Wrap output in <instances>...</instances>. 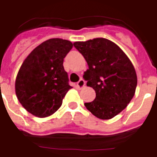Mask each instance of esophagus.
Listing matches in <instances>:
<instances>
[{"instance_id": "1", "label": "esophagus", "mask_w": 157, "mask_h": 157, "mask_svg": "<svg viewBox=\"0 0 157 157\" xmlns=\"http://www.w3.org/2000/svg\"><path fill=\"white\" fill-rule=\"evenodd\" d=\"M84 86H85V81L82 79V78H81V79L77 82V87H78L79 89H81V88H82Z\"/></svg>"}]
</instances>
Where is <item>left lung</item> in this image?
I'll return each mask as SVG.
<instances>
[{
	"instance_id": "8db88e82",
	"label": "left lung",
	"mask_w": 157,
	"mask_h": 157,
	"mask_svg": "<svg viewBox=\"0 0 157 157\" xmlns=\"http://www.w3.org/2000/svg\"><path fill=\"white\" fill-rule=\"evenodd\" d=\"M74 46L88 65L83 78L96 92L95 100L84 103L92 115L110 120L127 107L135 94L138 83L133 64L119 46L98 37Z\"/></svg>"
}]
</instances>
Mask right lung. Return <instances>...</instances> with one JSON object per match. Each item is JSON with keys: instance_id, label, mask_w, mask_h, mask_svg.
<instances>
[{"instance_id": "obj_1", "label": "right lung", "mask_w": 157, "mask_h": 157, "mask_svg": "<svg viewBox=\"0 0 157 157\" xmlns=\"http://www.w3.org/2000/svg\"><path fill=\"white\" fill-rule=\"evenodd\" d=\"M72 47L68 40L52 38L34 48L23 62L15 79V93L23 107L34 116L53 115L72 88L63 66Z\"/></svg>"}]
</instances>
